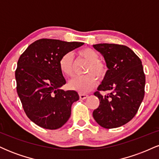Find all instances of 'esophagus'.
Here are the masks:
<instances>
[{"label":"esophagus","instance_id":"obj_1","mask_svg":"<svg viewBox=\"0 0 159 159\" xmlns=\"http://www.w3.org/2000/svg\"><path fill=\"white\" fill-rule=\"evenodd\" d=\"M88 95L85 93H79V97L81 99H85V98H87Z\"/></svg>","mask_w":159,"mask_h":159}]
</instances>
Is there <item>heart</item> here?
<instances>
[{
  "label": "heart",
  "instance_id": "heart-1",
  "mask_svg": "<svg viewBox=\"0 0 159 159\" xmlns=\"http://www.w3.org/2000/svg\"><path fill=\"white\" fill-rule=\"evenodd\" d=\"M77 55L88 62L86 73L83 76H77L69 81V89L76 90L80 93H84L92 90L96 84V78H102L106 73V66L99 61V54L90 48L80 49ZM59 68L62 74L70 77L73 74V57L71 53H66L61 56L59 61Z\"/></svg>",
  "mask_w": 159,
  "mask_h": 159
}]
</instances>
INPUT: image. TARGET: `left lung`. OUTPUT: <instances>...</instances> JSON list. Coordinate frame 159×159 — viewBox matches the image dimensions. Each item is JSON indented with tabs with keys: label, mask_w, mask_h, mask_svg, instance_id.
<instances>
[{
	"label": "left lung",
	"mask_w": 159,
	"mask_h": 159,
	"mask_svg": "<svg viewBox=\"0 0 159 159\" xmlns=\"http://www.w3.org/2000/svg\"><path fill=\"white\" fill-rule=\"evenodd\" d=\"M93 48L102 54L108 69L94 93L99 106L93 116L105 129L122 126L135 116L143 99L146 79L142 62L125 45L101 43ZM100 91L109 93L102 96Z\"/></svg>",
	"instance_id": "obj_1"
}]
</instances>
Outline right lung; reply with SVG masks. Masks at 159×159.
<instances>
[{"instance_id": "1", "label": "right lung", "mask_w": 159, "mask_h": 159, "mask_svg": "<svg viewBox=\"0 0 159 159\" xmlns=\"http://www.w3.org/2000/svg\"><path fill=\"white\" fill-rule=\"evenodd\" d=\"M84 45L78 42L41 39L20 56L16 70V89L25 114L46 129H57L69 119L71 107L79 99L75 90L61 87L66 80L59 68L62 55Z\"/></svg>"}]
</instances>
